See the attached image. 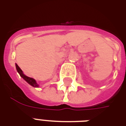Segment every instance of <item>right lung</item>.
<instances>
[{
	"instance_id": "right-lung-1",
	"label": "right lung",
	"mask_w": 126,
	"mask_h": 126,
	"mask_svg": "<svg viewBox=\"0 0 126 126\" xmlns=\"http://www.w3.org/2000/svg\"><path fill=\"white\" fill-rule=\"evenodd\" d=\"M16 67L17 71L18 72L19 74V75H20L21 77H22L23 79H24L27 82H28L29 84H30V85H31L32 86H33V87H38V85L37 84V83L36 82V81H35V80H34V79L25 76V75L23 73V71H21V69L19 67V66L17 65V64H16Z\"/></svg>"
}]
</instances>
